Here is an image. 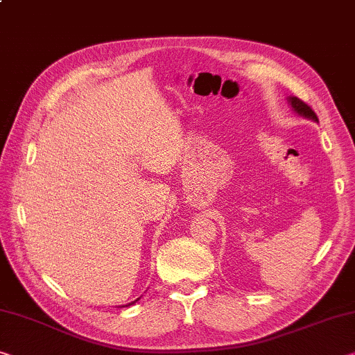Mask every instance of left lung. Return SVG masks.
Returning a JSON list of instances; mask_svg holds the SVG:
<instances>
[{
    "label": "left lung",
    "instance_id": "left-lung-1",
    "mask_svg": "<svg viewBox=\"0 0 355 355\" xmlns=\"http://www.w3.org/2000/svg\"><path fill=\"white\" fill-rule=\"evenodd\" d=\"M288 103H289V105L292 107V110H294L297 115L306 118V120L318 121V116H316V114H314V112H313L311 107L306 105V104L303 103V101H300L299 98L289 96V98H288Z\"/></svg>",
    "mask_w": 355,
    "mask_h": 355
}]
</instances>
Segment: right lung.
<instances>
[{
    "label": "right lung",
    "instance_id": "right-lung-1",
    "mask_svg": "<svg viewBox=\"0 0 355 355\" xmlns=\"http://www.w3.org/2000/svg\"><path fill=\"white\" fill-rule=\"evenodd\" d=\"M139 300V299H137ZM137 300H134V302H131V303H128V305H123V306H131V305H134V303H136Z\"/></svg>",
    "mask_w": 355,
    "mask_h": 355
}]
</instances>
